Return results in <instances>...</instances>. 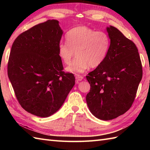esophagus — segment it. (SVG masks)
<instances>
[{"label": "esophagus", "instance_id": "esophagus-1", "mask_svg": "<svg viewBox=\"0 0 150 150\" xmlns=\"http://www.w3.org/2000/svg\"><path fill=\"white\" fill-rule=\"evenodd\" d=\"M83 77H82V75H77L76 76V77H75V79H76V83H78V82H79V81H81L82 79H83Z\"/></svg>", "mask_w": 150, "mask_h": 150}]
</instances>
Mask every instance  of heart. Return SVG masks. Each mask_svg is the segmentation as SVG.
Returning a JSON list of instances; mask_svg holds the SVG:
<instances>
[{"instance_id": "1", "label": "heart", "mask_w": 150, "mask_h": 150, "mask_svg": "<svg viewBox=\"0 0 150 150\" xmlns=\"http://www.w3.org/2000/svg\"><path fill=\"white\" fill-rule=\"evenodd\" d=\"M66 40L59 43L58 54L63 63L68 65L76 52L77 57L66 69L73 73H82L90 67L100 66L106 58L111 43L106 33L83 26L69 30Z\"/></svg>"}]
</instances>
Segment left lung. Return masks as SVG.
<instances>
[{
  "label": "left lung",
  "instance_id": "8db88e82",
  "mask_svg": "<svg viewBox=\"0 0 150 150\" xmlns=\"http://www.w3.org/2000/svg\"><path fill=\"white\" fill-rule=\"evenodd\" d=\"M110 47L103 63L88 73L89 109L103 120L115 119L132 107L142 77V67L135 43L117 28H107Z\"/></svg>",
  "mask_w": 150,
  "mask_h": 150
}]
</instances>
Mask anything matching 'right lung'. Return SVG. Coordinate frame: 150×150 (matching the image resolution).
Returning a JSON list of instances; mask_svg holds the SVG:
<instances>
[{
  "mask_svg": "<svg viewBox=\"0 0 150 150\" xmlns=\"http://www.w3.org/2000/svg\"><path fill=\"white\" fill-rule=\"evenodd\" d=\"M62 31L57 20L35 25L14 40L8 75L22 108L40 117L55 113L75 85L71 73L63 71L58 54Z\"/></svg>",
  "mask_w": 150,
  "mask_h": 150,
  "instance_id": "obj_1",
  "label": "right lung"
}]
</instances>
